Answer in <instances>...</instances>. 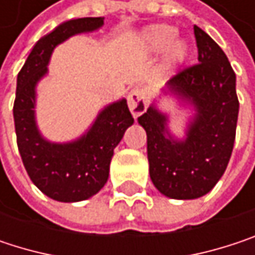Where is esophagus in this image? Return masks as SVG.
<instances>
[{"label": "esophagus", "instance_id": "esophagus-1", "mask_svg": "<svg viewBox=\"0 0 255 255\" xmlns=\"http://www.w3.org/2000/svg\"><path fill=\"white\" fill-rule=\"evenodd\" d=\"M127 100L128 108H129V111H131L134 118L140 117L146 111V108H147V100H146V94H144L143 88H138V87L132 88L128 93Z\"/></svg>", "mask_w": 255, "mask_h": 255}]
</instances>
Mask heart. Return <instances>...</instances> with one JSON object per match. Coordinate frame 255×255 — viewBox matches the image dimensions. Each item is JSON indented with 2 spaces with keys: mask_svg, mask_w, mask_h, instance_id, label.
I'll use <instances>...</instances> for the list:
<instances>
[{
  "mask_svg": "<svg viewBox=\"0 0 255 255\" xmlns=\"http://www.w3.org/2000/svg\"><path fill=\"white\" fill-rule=\"evenodd\" d=\"M176 30L171 26L156 25L149 27L144 33V39L149 48L152 50H162L165 48L174 38ZM186 54V45L180 41H176L170 44L168 47V59L171 62H178L184 57Z\"/></svg>",
  "mask_w": 255,
  "mask_h": 255,
  "instance_id": "obj_1",
  "label": "heart"
}]
</instances>
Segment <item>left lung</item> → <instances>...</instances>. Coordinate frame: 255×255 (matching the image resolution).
I'll return each mask as SVG.
<instances>
[{
    "label": "left lung",
    "mask_w": 255,
    "mask_h": 255,
    "mask_svg": "<svg viewBox=\"0 0 255 255\" xmlns=\"http://www.w3.org/2000/svg\"><path fill=\"white\" fill-rule=\"evenodd\" d=\"M193 33L198 63L180 69L170 81V88L198 111L187 138L173 140L167 118L153 106L138 118L147 134L150 178L161 193L174 199L199 198L223 176L233 150L239 112L236 75L225 51L196 25Z\"/></svg>",
    "instance_id": "1"
}]
</instances>
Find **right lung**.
Listing matches in <instances>:
<instances>
[{
  "label": "right lung",
  "mask_w": 255,
  "mask_h": 255,
  "mask_svg": "<svg viewBox=\"0 0 255 255\" xmlns=\"http://www.w3.org/2000/svg\"><path fill=\"white\" fill-rule=\"evenodd\" d=\"M105 17L68 20L42 36L17 75L13 106L17 147L33 184L48 198L60 202H77L96 195L108 181L114 149L132 123L127 100L108 106L91 129L78 141L51 144L35 127V84L47 72L51 51L66 38L94 30Z\"/></svg>",
  "instance_id": "right-lung-1"
}]
</instances>
